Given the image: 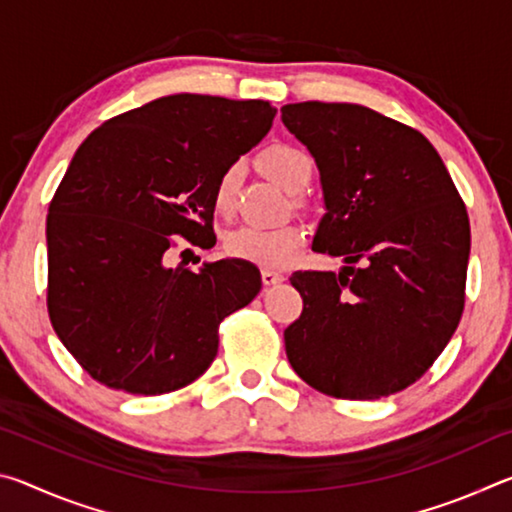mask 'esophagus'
<instances>
[{
	"instance_id": "obj_1",
	"label": "esophagus",
	"mask_w": 512,
	"mask_h": 512,
	"mask_svg": "<svg viewBox=\"0 0 512 512\" xmlns=\"http://www.w3.org/2000/svg\"><path fill=\"white\" fill-rule=\"evenodd\" d=\"M282 280H284V275L277 273V271H271V268H264V271H262L264 287H271V284H277V282H282Z\"/></svg>"
}]
</instances>
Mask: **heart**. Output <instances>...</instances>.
I'll use <instances>...</instances> for the list:
<instances>
[{
	"label": "heart",
	"instance_id": "1",
	"mask_svg": "<svg viewBox=\"0 0 512 512\" xmlns=\"http://www.w3.org/2000/svg\"><path fill=\"white\" fill-rule=\"evenodd\" d=\"M257 164L264 176L275 180L277 185L298 192L305 187L311 178V160L305 151L296 146L277 142L266 146L257 155ZM239 185V167L230 164L219 176V183L214 189V207L216 212L230 214L235 207ZM305 241V232L300 225L287 223L280 228H255V225H244L225 237V250L230 257L246 259L262 268H282L287 266Z\"/></svg>",
	"mask_w": 512,
	"mask_h": 512
}]
</instances>
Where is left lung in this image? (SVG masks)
I'll list each match as a JSON object with an SVG mask.
<instances>
[{
  "instance_id": "8db88e82",
  "label": "left lung",
  "mask_w": 512,
  "mask_h": 512,
  "mask_svg": "<svg viewBox=\"0 0 512 512\" xmlns=\"http://www.w3.org/2000/svg\"><path fill=\"white\" fill-rule=\"evenodd\" d=\"M282 121L316 158L327 214L296 271L302 314L284 329L293 370L336 400H377L427 372L465 307L470 219L431 142L357 103L302 101Z\"/></svg>"
}]
</instances>
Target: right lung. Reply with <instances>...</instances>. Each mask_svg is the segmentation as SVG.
Segmentation results:
<instances>
[{"instance_id":"right-lung-1","label":"right lung","mask_w":512,"mask_h":512,"mask_svg":"<svg viewBox=\"0 0 512 512\" xmlns=\"http://www.w3.org/2000/svg\"><path fill=\"white\" fill-rule=\"evenodd\" d=\"M273 117L268 101L171 94L103 121L74 153L47 214V311L99 384L180 391L210 368L221 320L262 289L241 259L194 271L169 257L176 237L214 246L219 176Z\"/></svg>"}]
</instances>
